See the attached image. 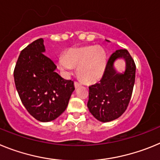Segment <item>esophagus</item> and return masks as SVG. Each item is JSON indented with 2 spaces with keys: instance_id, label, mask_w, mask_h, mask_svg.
<instances>
[{
  "instance_id": "1",
  "label": "esophagus",
  "mask_w": 160,
  "mask_h": 160,
  "mask_svg": "<svg viewBox=\"0 0 160 160\" xmlns=\"http://www.w3.org/2000/svg\"><path fill=\"white\" fill-rule=\"evenodd\" d=\"M81 85H82V83L80 82H78V81L74 82V86H75L76 88H78V87H80V86H81Z\"/></svg>"
}]
</instances>
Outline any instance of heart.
Segmentation results:
<instances>
[{"instance_id":"1","label":"heart","mask_w":160,"mask_h":160,"mask_svg":"<svg viewBox=\"0 0 160 160\" xmlns=\"http://www.w3.org/2000/svg\"><path fill=\"white\" fill-rule=\"evenodd\" d=\"M63 71L77 68L79 77L86 82H94L102 76L106 68L105 52L98 46L70 48L58 59Z\"/></svg>"}]
</instances>
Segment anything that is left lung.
<instances>
[{"label":"left lung","mask_w":160,"mask_h":160,"mask_svg":"<svg viewBox=\"0 0 160 160\" xmlns=\"http://www.w3.org/2000/svg\"><path fill=\"white\" fill-rule=\"evenodd\" d=\"M120 57L127 63L123 74L116 73L112 68L114 61ZM135 70V63L128 49H118L111 54L99 82L89 87L87 107L94 118L103 122H110L125 112L132 95Z\"/></svg>","instance_id":"obj_1"}]
</instances>
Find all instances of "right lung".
I'll use <instances>...</instances> for the list:
<instances>
[{
	"label": "right lung",
	"instance_id": "1",
	"mask_svg": "<svg viewBox=\"0 0 160 160\" xmlns=\"http://www.w3.org/2000/svg\"><path fill=\"white\" fill-rule=\"evenodd\" d=\"M43 39L28 45L14 68L15 86L22 104L33 118L49 122L66 111L74 90L72 80L55 72L56 66L45 52Z\"/></svg>",
	"mask_w": 160,
	"mask_h": 160
}]
</instances>
